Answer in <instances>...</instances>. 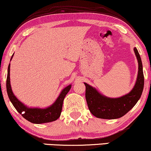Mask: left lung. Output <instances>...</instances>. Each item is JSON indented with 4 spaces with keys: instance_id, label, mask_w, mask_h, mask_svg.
Returning <instances> with one entry per match:
<instances>
[{
    "instance_id": "8db88e82",
    "label": "left lung",
    "mask_w": 151,
    "mask_h": 151,
    "mask_svg": "<svg viewBox=\"0 0 151 151\" xmlns=\"http://www.w3.org/2000/svg\"><path fill=\"white\" fill-rule=\"evenodd\" d=\"M134 51L138 61L139 70L136 83L129 93L120 98H108L98 92L95 88L84 83L88 106L95 117L102 119L121 118L134 107L140 99L144 89V77L142 59L136 47L134 48Z\"/></svg>"
}]
</instances>
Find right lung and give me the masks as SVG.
I'll list each match as a JSON object with an SVG mask.
<instances>
[{
    "label": "right lung",
    "mask_w": 151,
    "mask_h": 151,
    "mask_svg": "<svg viewBox=\"0 0 151 151\" xmlns=\"http://www.w3.org/2000/svg\"><path fill=\"white\" fill-rule=\"evenodd\" d=\"M14 53L11 57L10 60H12ZM9 72H10V63L8 65L7 69V76L6 81V88L7 93L8 95L9 99L12 102L13 106L16 109L17 111L30 123L35 124H42L45 123H49L56 121L60 117L61 114L63 103L65 97L69 92L71 88L72 85L70 84L68 86L64 88L60 92V95L53 103L47 108H38V107H28L26 105L17 99L14 93L12 92V87L10 85V77H9Z\"/></svg>",
    "instance_id": "obj_1"
}]
</instances>
